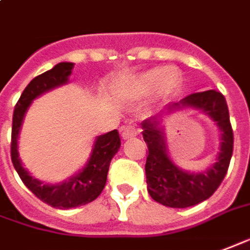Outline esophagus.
<instances>
[{"mask_svg": "<svg viewBox=\"0 0 250 250\" xmlns=\"http://www.w3.org/2000/svg\"><path fill=\"white\" fill-rule=\"evenodd\" d=\"M138 132H140V129L136 125H126L123 127V138L127 140V138L134 137V136H137Z\"/></svg>", "mask_w": 250, "mask_h": 250, "instance_id": "obj_1", "label": "esophagus"}]
</instances>
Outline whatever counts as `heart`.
I'll list each match as a JSON object with an SVG mask.
<instances>
[{"label":"heart","instance_id":"heart-1","mask_svg":"<svg viewBox=\"0 0 250 250\" xmlns=\"http://www.w3.org/2000/svg\"><path fill=\"white\" fill-rule=\"evenodd\" d=\"M167 67H154L140 74L133 80L132 90L137 94H147L158 90L160 93H167L177 83L176 74Z\"/></svg>","mask_w":250,"mask_h":250}]
</instances>
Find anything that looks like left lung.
<instances>
[{"instance_id": "1", "label": "left lung", "mask_w": 250, "mask_h": 250, "mask_svg": "<svg viewBox=\"0 0 250 250\" xmlns=\"http://www.w3.org/2000/svg\"><path fill=\"white\" fill-rule=\"evenodd\" d=\"M193 107L205 112L221 130V146L216 163L202 173H188L178 169L167 157L164 133L152 118L143 123L144 141L146 143L147 192L154 201L169 208H188L205 201L217 190L225 177L233 153V129L229 120L227 100L217 90L189 94L169 109Z\"/></svg>"}]
</instances>
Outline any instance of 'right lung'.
<instances>
[{"instance_id":"obj_1","label":"right lung","mask_w":250,"mask_h":250,"mask_svg":"<svg viewBox=\"0 0 250 250\" xmlns=\"http://www.w3.org/2000/svg\"><path fill=\"white\" fill-rule=\"evenodd\" d=\"M72 62H60L48 72L33 78L28 86L23 89L13 112L10 156L14 169L17 170L22 183L36 197L58 209H70L94 201L105 188L110 161L121 146L120 134L116 129L97 137L92 156L85 167L77 176L58 185H43L41 181L33 178L22 167L18 158L17 138L25 113L30 103L40 94L66 83L67 77L72 74Z\"/></svg>"}]
</instances>
